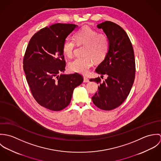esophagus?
<instances>
[{"label":"esophagus","mask_w":161,"mask_h":161,"mask_svg":"<svg viewBox=\"0 0 161 161\" xmlns=\"http://www.w3.org/2000/svg\"><path fill=\"white\" fill-rule=\"evenodd\" d=\"M89 82V79L86 77H84V82Z\"/></svg>","instance_id":"1"}]
</instances>
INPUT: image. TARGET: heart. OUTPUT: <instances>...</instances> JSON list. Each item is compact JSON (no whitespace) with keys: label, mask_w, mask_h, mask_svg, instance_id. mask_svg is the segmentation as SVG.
<instances>
[{"label":"heart","mask_w":161,"mask_h":161,"mask_svg":"<svg viewBox=\"0 0 161 161\" xmlns=\"http://www.w3.org/2000/svg\"><path fill=\"white\" fill-rule=\"evenodd\" d=\"M75 42L66 38L62 45L63 54L71 58L77 45H85L83 55L85 56L77 58L68 64L69 70L72 72L86 75L93 64V59L96 61H102L107 56L110 49L108 38L104 34H98V32L88 26H84L77 30L74 36Z\"/></svg>","instance_id":"b5f03b06"}]
</instances>
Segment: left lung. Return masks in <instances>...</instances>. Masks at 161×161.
<instances>
[{"label": "left lung", "mask_w": 161, "mask_h": 161, "mask_svg": "<svg viewBox=\"0 0 161 161\" xmlns=\"http://www.w3.org/2000/svg\"><path fill=\"white\" fill-rule=\"evenodd\" d=\"M97 28H102L108 38L110 49L95 69L107 78L103 82L99 77L90 79L99 84L92 102L102 110H112L124 102L131 89L136 72L135 54L127 33L120 26L105 21L97 25Z\"/></svg>", "instance_id": "8db88e82"}]
</instances>
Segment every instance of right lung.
<instances>
[{"mask_svg": "<svg viewBox=\"0 0 161 161\" xmlns=\"http://www.w3.org/2000/svg\"><path fill=\"white\" fill-rule=\"evenodd\" d=\"M77 26L56 23L41 29L30 39L24 55L23 70L31 94L50 110L68 107L74 89L83 82V77L77 72L58 75L64 72L66 65L63 43Z\"/></svg>", "mask_w": 161, "mask_h": 161, "instance_id": "1", "label": "right lung"}]
</instances>
